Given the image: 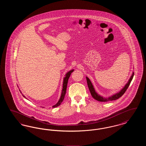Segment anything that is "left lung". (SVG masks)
<instances>
[{
  "label": "left lung",
  "mask_w": 146,
  "mask_h": 146,
  "mask_svg": "<svg viewBox=\"0 0 146 146\" xmlns=\"http://www.w3.org/2000/svg\"><path fill=\"white\" fill-rule=\"evenodd\" d=\"M134 76V72L132 73V76L130 77V79L129 80L127 83H126V84L125 85V86L119 92L113 95V96H111V97H109L108 98H104L103 97L100 95H99L97 92L95 91V89L94 88V86L92 85V84L90 80L88 78V77H86V80H87V83H88V88L89 89V90L90 92L91 95V96H92V97L95 99L96 100L98 101H100V102H107V101H113V100H117L119 98L122 96L125 93V91H126V90L127 89L128 87L129 86L130 84L131 83V82L132 80V78Z\"/></svg>",
  "instance_id": "1"
}]
</instances>
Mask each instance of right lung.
<instances>
[{"mask_svg": "<svg viewBox=\"0 0 146 146\" xmlns=\"http://www.w3.org/2000/svg\"><path fill=\"white\" fill-rule=\"evenodd\" d=\"M73 71H74V70H70L68 72H67V73H66V76L64 78V79H63L62 91V93H61V97H60V98L59 101H58V102H57L55 105H54V106H52V108H55V107H56L60 106V105L62 103L63 100H64V98L65 95H66V89H67V83H68V79H69V78H70L71 73H72ZM23 96L24 97H25V96L24 95H23Z\"/></svg>", "mask_w": 146, "mask_h": 146, "instance_id": "right-lung-1", "label": "right lung"}]
</instances>
